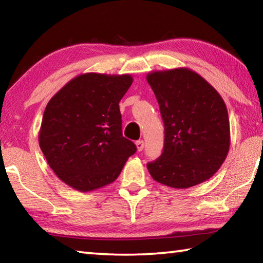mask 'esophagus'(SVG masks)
I'll return each mask as SVG.
<instances>
[{"label":"esophagus","mask_w":263,"mask_h":263,"mask_svg":"<svg viewBox=\"0 0 263 263\" xmlns=\"http://www.w3.org/2000/svg\"><path fill=\"white\" fill-rule=\"evenodd\" d=\"M136 146H137V149L139 151V152H141V151L144 149L145 144H144V141H142V140H138V141H136Z\"/></svg>","instance_id":"obj_1"}]
</instances>
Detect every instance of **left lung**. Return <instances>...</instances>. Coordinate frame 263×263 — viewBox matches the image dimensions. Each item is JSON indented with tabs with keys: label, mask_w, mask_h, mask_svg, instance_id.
<instances>
[{
	"label": "left lung",
	"mask_w": 263,
	"mask_h": 263,
	"mask_svg": "<svg viewBox=\"0 0 263 263\" xmlns=\"http://www.w3.org/2000/svg\"><path fill=\"white\" fill-rule=\"evenodd\" d=\"M164 124L160 157L147 163L153 179L172 188H190L210 179L230 148V122L221 96L188 68L147 74Z\"/></svg>",
	"instance_id": "8db88e82"
}]
</instances>
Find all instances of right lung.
Returning <instances> with one entry per match:
<instances>
[{"mask_svg": "<svg viewBox=\"0 0 263 263\" xmlns=\"http://www.w3.org/2000/svg\"><path fill=\"white\" fill-rule=\"evenodd\" d=\"M132 82L128 74H82L47 103L39 146L66 184L83 193L110 184L136 153V145L123 137L119 111Z\"/></svg>", "mask_w": 263, "mask_h": 263, "instance_id": "obj_1", "label": "right lung"}]
</instances>
